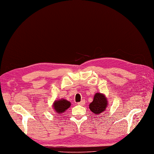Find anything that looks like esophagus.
<instances>
[{"label":"esophagus","instance_id":"1","mask_svg":"<svg viewBox=\"0 0 154 154\" xmlns=\"http://www.w3.org/2000/svg\"><path fill=\"white\" fill-rule=\"evenodd\" d=\"M79 105H84L85 104V100H82L81 101H80V102H79V103H77Z\"/></svg>","mask_w":154,"mask_h":154}]
</instances>
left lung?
<instances>
[{
    "label": "left lung",
    "mask_w": 154,
    "mask_h": 154,
    "mask_svg": "<svg viewBox=\"0 0 154 154\" xmlns=\"http://www.w3.org/2000/svg\"><path fill=\"white\" fill-rule=\"evenodd\" d=\"M108 100L104 94L96 93L94 96V100L89 105L90 110L94 114L100 115L104 112L105 109L108 107Z\"/></svg>",
    "instance_id": "obj_1"
}]
</instances>
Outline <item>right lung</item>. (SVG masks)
<instances>
[{
    "instance_id": "right-lung-1",
    "label": "right lung",
    "mask_w": 154,
    "mask_h": 154,
    "mask_svg": "<svg viewBox=\"0 0 154 154\" xmlns=\"http://www.w3.org/2000/svg\"><path fill=\"white\" fill-rule=\"evenodd\" d=\"M71 106V103L65 99H60L58 100H55L53 104V107L54 112H56L58 115L60 114L64 113L67 109Z\"/></svg>"
}]
</instances>
